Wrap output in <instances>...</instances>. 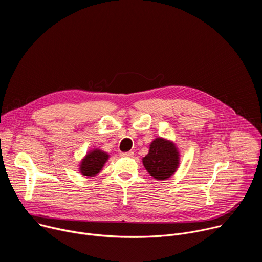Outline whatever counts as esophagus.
I'll list each match as a JSON object with an SVG mask.
<instances>
[{
    "label": "esophagus",
    "instance_id": "1",
    "mask_svg": "<svg viewBox=\"0 0 262 262\" xmlns=\"http://www.w3.org/2000/svg\"><path fill=\"white\" fill-rule=\"evenodd\" d=\"M120 156H121V157H123V158H132V157L134 156V152H133V151H128V152H121V154H120Z\"/></svg>",
    "mask_w": 262,
    "mask_h": 262
}]
</instances>
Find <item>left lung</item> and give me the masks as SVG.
<instances>
[{
    "mask_svg": "<svg viewBox=\"0 0 262 262\" xmlns=\"http://www.w3.org/2000/svg\"><path fill=\"white\" fill-rule=\"evenodd\" d=\"M147 172L158 180L170 178L179 166V152L175 144L164 138H157L149 146V152L143 158Z\"/></svg>",
    "mask_w": 262,
    "mask_h": 262,
    "instance_id": "8db88e82",
    "label": "left lung"
}]
</instances>
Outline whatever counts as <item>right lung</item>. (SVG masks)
<instances>
[{
  "mask_svg": "<svg viewBox=\"0 0 262 262\" xmlns=\"http://www.w3.org/2000/svg\"><path fill=\"white\" fill-rule=\"evenodd\" d=\"M108 160V155L100 149H93L89 151L86 157L82 160L80 164V172L82 175H86L88 177H93L97 175L103 165Z\"/></svg>",
  "mask_w": 262,
  "mask_h": 262,
  "instance_id": "obj_1",
  "label": "right lung"
}]
</instances>
